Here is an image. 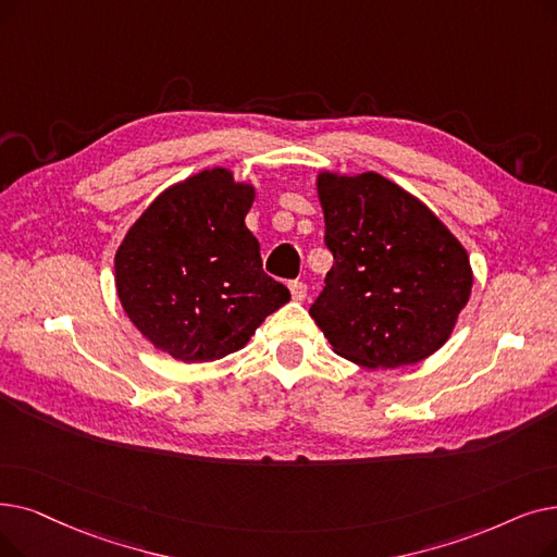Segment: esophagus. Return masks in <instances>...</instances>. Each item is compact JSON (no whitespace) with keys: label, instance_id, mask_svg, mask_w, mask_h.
<instances>
[{"label":"esophagus","instance_id":"esophagus-1","mask_svg":"<svg viewBox=\"0 0 557 557\" xmlns=\"http://www.w3.org/2000/svg\"><path fill=\"white\" fill-rule=\"evenodd\" d=\"M288 292H292V298L294 300H305V296H307V284L305 282H292V284H288Z\"/></svg>","mask_w":557,"mask_h":557}]
</instances>
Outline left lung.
I'll return each instance as SVG.
<instances>
[{"instance_id":"left-lung-1","label":"left lung","mask_w":557,"mask_h":557,"mask_svg":"<svg viewBox=\"0 0 557 557\" xmlns=\"http://www.w3.org/2000/svg\"><path fill=\"white\" fill-rule=\"evenodd\" d=\"M317 193L334 263L309 313L332 350L384 371L437 352L473 286L459 238L417 196L373 171H319Z\"/></svg>"}]
</instances>
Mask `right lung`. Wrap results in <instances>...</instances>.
<instances>
[{
  "instance_id": "right-lung-1",
  "label": "right lung",
  "mask_w": 557,
  "mask_h": 557,
  "mask_svg": "<svg viewBox=\"0 0 557 557\" xmlns=\"http://www.w3.org/2000/svg\"><path fill=\"white\" fill-rule=\"evenodd\" d=\"M255 186L213 165L163 188L115 250V292L127 319L163 355L184 364L244 348L292 300L261 271L246 227Z\"/></svg>"
}]
</instances>
